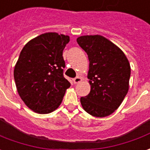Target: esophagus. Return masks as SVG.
<instances>
[{
    "instance_id": "obj_1",
    "label": "esophagus",
    "mask_w": 150,
    "mask_h": 150,
    "mask_svg": "<svg viewBox=\"0 0 150 150\" xmlns=\"http://www.w3.org/2000/svg\"><path fill=\"white\" fill-rule=\"evenodd\" d=\"M82 81V78L80 77H75L74 79H73V82H74V84H77V83H79V82H81Z\"/></svg>"
}]
</instances>
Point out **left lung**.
I'll list each match as a JSON object with an SVG mask.
<instances>
[{
  "instance_id": "left-lung-1",
  "label": "left lung",
  "mask_w": 150,
  "mask_h": 150,
  "mask_svg": "<svg viewBox=\"0 0 150 150\" xmlns=\"http://www.w3.org/2000/svg\"><path fill=\"white\" fill-rule=\"evenodd\" d=\"M77 42L90 62L87 77L91 91L81 97V106L91 116H108L118 108L128 92L130 63L123 51L103 36H81Z\"/></svg>"
}]
</instances>
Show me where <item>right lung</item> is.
<instances>
[{"label":"right lung","mask_w":150,"mask_h":150,"mask_svg":"<svg viewBox=\"0 0 150 150\" xmlns=\"http://www.w3.org/2000/svg\"><path fill=\"white\" fill-rule=\"evenodd\" d=\"M68 35L45 33L30 40L20 52L14 77L19 96L40 114L54 111L61 104L70 82L63 75V50Z\"/></svg>","instance_id":"right-lung-1"}]
</instances>
